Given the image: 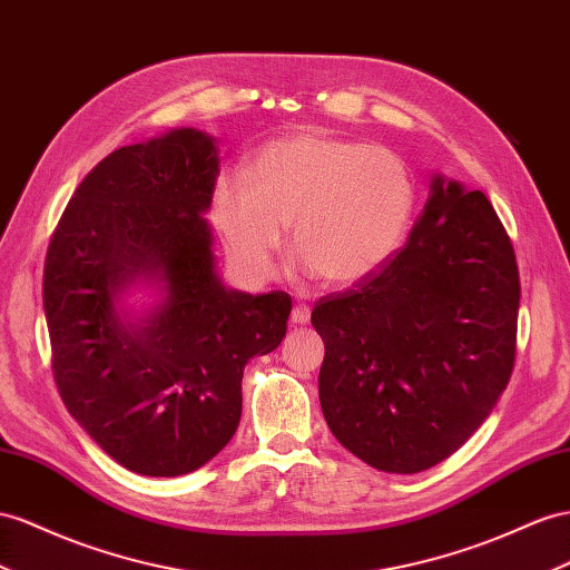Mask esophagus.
I'll return each instance as SVG.
<instances>
[{"label":"esophagus","instance_id":"1","mask_svg":"<svg viewBox=\"0 0 570 570\" xmlns=\"http://www.w3.org/2000/svg\"><path fill=\"white\" fill-rule=\"evenodd\" d=\"M291 323L294 325H308L311 323V308L305 303L294 305V311H291Z\"/></svg>","mask_w":570,"mask_h":570}]
</instances>
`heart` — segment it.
I'll return each mask as SVG.
<instances>
[{
    "label": "heart",
    "mask_w": 570,
    "mask_h": 570,
    "mask_svg": "<svg viewBox=\"0 0 570 570\" xmlns=\"http://www.w3.org/2000/svg\"><path fill=\"white\" fill-rule=\"evenodd\" d=\"M414 207L400 156L327 129L262 146L247 175L214 185L212 218L250 279H267L291 224V245L325 284H354L397 250Z\"/></svg>",
    "instance_id": "b5f03b06"
}]
</instances>
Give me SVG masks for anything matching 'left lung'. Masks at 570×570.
<instances>
[{
    "instance_id": "1",
    "label": "left lung",
    "mask_w": 570,
    "mask_h": 570,
    "mask_svg": "<svg viewBox=\"0 0 570 570\" xmlns=\"http://www.w3.org/2000/svg\"><path fill=\"white\" fill-rule=\"evenodd\" d=\"M518 308L515 250L491 202L435 175L404 247L313 308L334 438L390 474L450 458L510 381Z\"/></svg>"
}]
</instances>
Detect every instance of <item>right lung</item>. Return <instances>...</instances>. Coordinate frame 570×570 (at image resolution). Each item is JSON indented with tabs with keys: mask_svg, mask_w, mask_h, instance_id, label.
<instances>
[{
	"mask_svg": "<svg viewBox=\"0 0 570 570\" xmlns=\"http://www.w3.org/2000/svg\"><path fill=\"white\" fill-rule=\"evenodd\" d=\"M218 173L214 139L173 129L122 146L86 175L42 272L52 373L67 412L127 470L178 476L230 441L243 368L286 334L291 296L218 279L204 222ZM137 278L167 298L139 324L114 301Z\"/></svg>",
	"mask_w": 570,
	"mask_h": 570,
	"instance_id": "obj_1",
	"label": "right lung"
}]
</instances>
